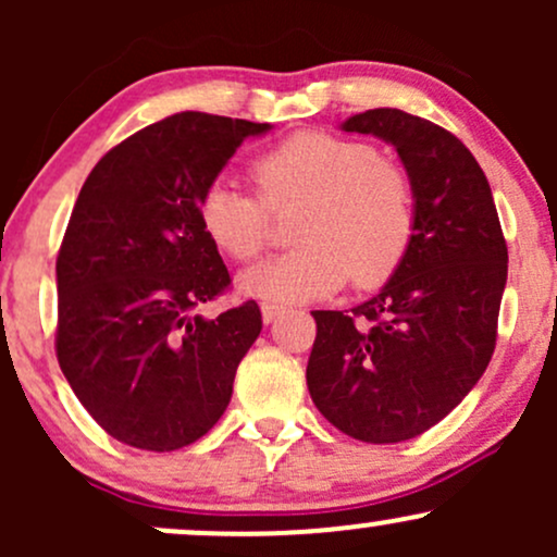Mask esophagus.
Wrapping results in <instances>:
<instances>
[{"instance_id":"1","label":"esophagus","mask_w":557,"mask_h":557,"mask_svg":"<svg viewBox=\"0 0 557 557\" xmlns=\"http://www.w3.org/2000/svg\"><path fill=\"white\" fill-rule=\"evenodd\" d=\"M283 314H285L283 306H272V304H264V306H261V319H264V324H272L274 319L283 317Z\"/></svg>"}]
</instances>
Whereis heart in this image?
<instances>
[{"label": "heart", "mask_w": 557, "mask_h": 557, "mask_svg": "<svg viewBox=\"0 0 557 557\" xmlns=\"http://www.w3.org/2000/svg\"><path fill=\"white\" fill-rule=\"evenodd\" d=\"M270 209L304 201L293 222L300 246L240 277L246 296L272 306L306 304L356 285L393 277L417 233L408 175L361 140L300 131L264 151L251 168ZM203 235L235 261L257 259L267 246V209L235 183H209L198 201Z\"/></svg>", "instance_id": "1"}]
</instances>
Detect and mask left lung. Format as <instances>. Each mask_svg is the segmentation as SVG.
I'll return each instance as SVG.
<instances>
[{"instance_id": "left-lung-1", "label": "left lung", "mask_w": 557, "mask_h": 557, "mask_svg": "<svg viewBox=\"0 0 557 557\" xmlns=\"http://www.w3.org/2000/svg\"><path fill=\"white\" fill-rule=\"evenodd\" d=\"M398 151L417 233L382 290L350 311H311L306 385L322 417L361 443H403L445 419L495 350L508 248L474 154L445 127L403 110L341 125Z\"/></svg>"}]
</instances>
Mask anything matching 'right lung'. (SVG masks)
<instances>
[{
  "mask_svg": "<svg viewBox=\"0 0 557 557\" xmlns=\"http://www.w3.org/2000/svg\"><path fill=\"white\" fill-rule=\"evenodd\" d=\"M270 131L177 112L107 151L83 183L57 257V359L120 443L177 450L225 413L261 311L246 300L198 314L230 285L198 201L243 140Z\"/></svg>",
  "mask_w": 557,
  "mask_h": 557,
  "instance_id": "obj_1",
  "label": "right lung"
}]
</instances>
